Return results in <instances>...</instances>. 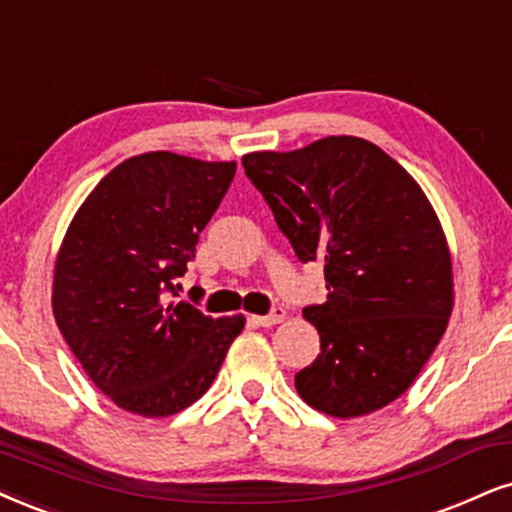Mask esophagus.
<instances>
[{"mask_svg":"<svg viewBox=\"0 0 512 512\" xmlns=\"http://www.w3.org/2000/svg\"><path fill=\"white\" fill-rule=\"evenodd\" d=\"M285 318H287V311H285V308L277 306V308H273V311L266 313V315H254V318H251V320H254V323L261 325V327H273L277 323H282V320H285Z\"/></svg>","mask_w":512,"mask_h":512,"instance_id":"obj_1","label":"esophagus"}]
</instances>
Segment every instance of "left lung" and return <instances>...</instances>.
<instances>
[{
	"mask_svg": "<svg viewBox=\"0 0 512 512\" xmlns=\"http://www.w3.org/2000/svg\"><path fill=\"white\" fill-rule=\"evenodd\" d=\"M299 261L325 263L327 301L306 306L318 358L296 372L308 406L361 418L396 401L430 361L453 311V266L430 199L361 137L242 159Z\"/></svg>",
	"mask_w": 512,
	"mask_h": 512,
	"instance_id": "obj_1",
	"label": "left lung"
}]
</instances>
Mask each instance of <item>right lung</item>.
I'll list each match as a JSON object with an SVG mask.
<instances>
[{
  "label": "right lung",
  "mask_w": 512,
  "mask_h": 512,
  "mask_svg": "<svg viewBox=\"0 0 512 512\" xmlns=\"http://www.w3.org/2000/svg\"><path fill=\"white\" fill-rule=\"evenodd\" d=\"M235 161L147 151L118 163L82 201L54 266L56 325L118 408L168 418L216 380L244 315L211 318L175 296Z\"/></svg>",
  "instance_id": "right-lung-1"
}]
</instances>
